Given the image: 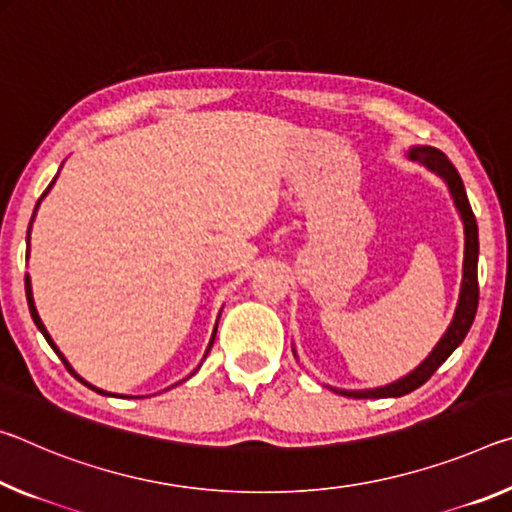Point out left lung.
Here are the masks:
<instances>
[{"label": "left lung", "mask_w": 512, "mask_h": 512, "mask_svg": "<svg viewBox=\"0 0 512 512\" xmlns=\"http://www.w3.org/2000/svg\"><path fill=\"white\" fill-rule=\"evenodd\" d=\"M410 158L413 161L424 163L429 170L438 172L442 179L447 181V186L451 190V197H454V204L460 211V217H463L465 224V263H463V286H460V299H458V308L454 315V322L449 324L447 333L442 335V340L435 345L431 351V356L424 360V363L417 367L415 372H410L404 379L397 383L385 385V388H376V390H335L340 392L342 397H354V399H381V397H401L408 395L424 385L431 379L433 372L445 363V360L451 356L460 342L465 340V335L469 331V326L474 322L476 308H479V276H476V265H479V226H476V217L472 213V206H469L467 192L463 186V179H460L458 170L454 163L440 152V149L433 147H415L410 149Z\"/></svg>", "instance_id": "left-lung-1"}]
</instances>
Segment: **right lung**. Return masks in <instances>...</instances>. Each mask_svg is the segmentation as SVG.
<instances>
[{
    "mask_svg": "<svg viewBox=\"0 0 512 512\" xmlns=\"http://www.w3.org/2000/svg\"><path fill=\"white\" fill-rule=\"evenodd\" d=\"M54 181H56V177H54ZM54 181L52 183H49V186H47V190L43 192V197L47 195V192H49V188H52L54 186ZM43 197H40V199H43ZM40 199H38V204H40ZM38 204H36V208H38ZM33 215H36V211H33ZM31 222H33V217H31ZM31 222H29V231H31ZM24 290H27V301H29V311H31V317H33V322H36V326H38V329H40V333H43L45 335V340L49 342V347H52L54 351H56V354H58V358H61L63 360V365L67 367V372H72L74 374V370H72V367L70 365H67V360L63 358V354H61V351H58L56 349V345H54V342H52V338H49V333H47V329H45V324L43 322H40V317H38V311H36V306H33V297H31V283H29V274L27 276H24ZM217 331V329H215ZM213 340H215V333H213ZM213 340H211V345H208V351H211V347H213ZM208 351H206V354H208ZM74 376H77V379L81 381V383H86V381H83L81 379V376L79 374H74ZM88 385V388L90 390H95V392H99V395H106V392L104 390H99V388H92V385L90 383H86Z\"/></svg>",
    "mask_w": 512,
    "mask_h": 512,
    "instance_id": "right-lung-1",
    "label": "right lung"
}]
</instances>
